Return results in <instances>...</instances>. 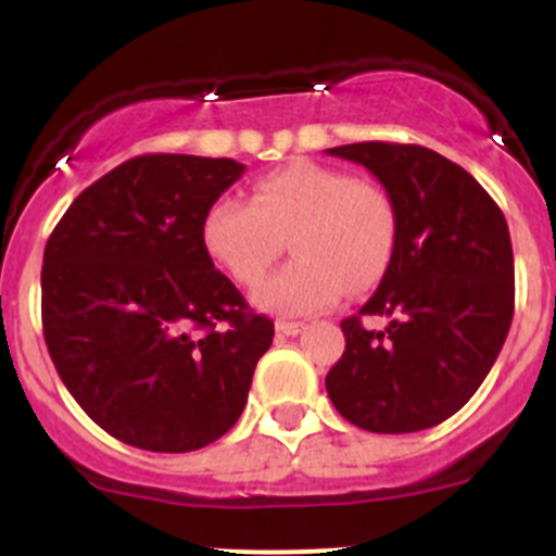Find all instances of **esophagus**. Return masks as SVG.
Wrapping results in <instances>:
<instances>
[{
  "mask_svg": "<svg viewBox=\"0 0 556 556\" xmlns=\"http://www.w3.org/2000/svg\"><path fill=\"white\" fill-rule=\"evenodd\" d=\"M301 330H304V323H293V319H277V333L299 336Z\"/></svg>",
  "mask_w": 556,
  "mask_h": 556,
  "instance_id": "esophagus-1",
  "label": "esophagus"
}]
</instances>
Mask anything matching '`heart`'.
<instances>
[{
  "label": "heart",
  "mask_w": 556,
  "mask_h": 556,
  "mask_svg": "<svg viewBox=\"0 0 556 556\" xmlns=\"http://www.w3.org/2000/svg\"><path fill=\"white\" fill-rule=\"evenodd\" d=\"M397 217L379 185L314 161H293L255 182L252 201L223 195L201 239L239 285H257L290 239L295 263L255 293L266 312L312 314L377 288L392 261Z\"/></svg>",
  "instance_id": "obj_1"
}]
</instances>
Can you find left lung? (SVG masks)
Returning a JSON list of instances; mask_svg holds the SVG:
<instances>
[{"label":"left lung","instance_id":"8db88e82","mask_svg":"<svg viewBox=\"0 0 556 556\" xmlns=\"http://www.w3.org/2000/svg\"><path fill=\"white\" fill-rule=\"evenodd\" d=\"M366 166L397 217L392 261L361 314L341 319L344 355L325 390L371 433H414L470 401L514 317L508 223L463 166L422 144L357 142L325 150ZM363 316H387L368 331Z\"/></svg>","mask_w":556,"mask_h":556}]
</instances>
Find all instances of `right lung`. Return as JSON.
<instances>
[{"mask_svg": "<svg viewBox=\"0 0 556 556\" xmlns=\"http://www.w3.org/2000/svg\"><path fill=\"white\" fill-rule=\"evenodd\" d=\"M233 159L137 155L88 185L42 257V333L61 382L112 439L193 452L237 425L274 323L201 239Z\"/></svg>", "mask_w": 556, "mask_h": 556, "instance_id": "1", "label": "right lung"}]
</instances>
